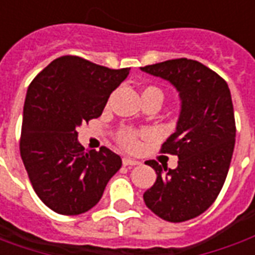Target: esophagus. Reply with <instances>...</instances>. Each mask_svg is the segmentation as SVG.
Segmentation results:
<instances>
[{"mask_svg":"<svg viewBox=\"0 0 255 255\" xmlns=\"http://www.w3.org/2000/svg\"><path fill=\"white\" fill-rule=\"evenodd\" d=\"M140 162L136 160H132V158H128V157H124L123 158V165L126 166H135V165H139Z\"/></svg>","mask_w":255,"mask_h":255,"instance_id":"34e87169","label":"esophagus"}]
</instances>
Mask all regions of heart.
I'll list each match as a JSON object with an SVG mask.
<instances>
[{
	"label": "heart",
	"mask_w": 255,
	"mask_h": 255,
	"mask_svg": "<svg viewBox=\"0 0 255 255\" xmlns=\"http://www.w3.org/2000/svg\"><path fill=\"white\" fill-rule=\"evenodd\" d=\"M149 91H154V93H158V94L162 95V93H161L160 90L155 89V87H147L143 93H149ZM120 142H122V144L126 149H136V147H138V135L133 132V131H126V132L122 133Z\"/></svg>",
	"instance_id": "heart-1"
}]
</instances>
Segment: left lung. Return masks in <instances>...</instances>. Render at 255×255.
I'll list each match as a JSON object with an SVG mask.
<instances>
[{
  "instance_id": "left-lung-1",
  "label": "left lung",
  "mask_w": 255,
  "mask_h": 255,
  "mask_svg": "<svg viewBox=\"0 0 255 255\" xmlns=\"http://www.w3.org/2000/svg\"><path fill=\"white\" fill-rule=\"evenodd\" d=\"M140 69L169 82L180 98L176 131L161 149L177 155V166L146 161L157 180L144 191V203L162 220L187 221L216 201L230 169L236 135L230 87L195 60L176 58Z\"/></svg>"
}]
</instances>
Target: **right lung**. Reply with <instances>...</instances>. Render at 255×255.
<instances>
[{
  "label": "right lung",
  "mask_w": 255,
  "mask_h": 255,
  "mask_svg": "<svg viewBox=\"0 0 255 255\" xmlns=\"http://www.w3.org/2000/svg\"><path fill=\"white\" fill-rule=\"evenodd\" d=\"M129 68L111 69L76 56L53 60L25 95L20 155L36 195L53 212L76 216L100 202L122 166L108 147L84 150L78 127L102 115Z\"/></svg>",
  "instance_id": "right-lung-1"
}]
</instances>
